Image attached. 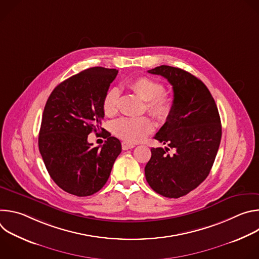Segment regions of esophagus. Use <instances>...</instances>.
<instances>
[{
	"mask_svg": "<svg viewBox=\"0 0 259 259\" xmlns=\"http://www.w3.org/2000/svg\"><path fill=\"white\" fill-rule=\"evenodd\" d=\"M135 145L134 144H132V143H128V142H125V141H123L122 142V149L124 150V151H127V150H130V149H133Z\"/></svg>",
	"mask_w": 259,
	"mask_h": 259,
	"instance_id": "34e87169",
	"label": "esophagus"
}]
</instances>
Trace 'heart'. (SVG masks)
<instances>
[{"label": "heart", "mask_w": 259, "mask_h": 259, "mask_svg": "<svg viewBox=\"0 0 259 259\" xmlns=\"http://www.w3.org/2000/svg\"><path fill=\"white\" fill-rule=\"evenodd\" d=\"M129 87L143 100L147 101V110L154 117L160 121L169 118L172 113L173 100L169 95L163 93L164 86L162 83L149 77H138L129 83ZM120 90L118 87H110L106 90L102 99V109L106 116L112 117L117 114ZM112 128L113 132L121 139L136 143L154 130V124L146 117H123L116 120Z\"/></svg>", "instance_id": "b5f03b06"}]
</instances>
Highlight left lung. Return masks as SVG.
Wrapping results in <instances>:
<instances>
[{"mask_svg": "<svg viewBox=\"0 0 259 259\" xmlns=\"http://www.w3.org/2000/svg\"><path fill=\"white\" fill-rule=\"evenodd\" d=\"M149 72L168 80L174 98L171 115L155 135L167 146L152 147L145 178L156 193L176 199L209 175L221 139L220 117L206 85L189 71L161 65ZM170 149L173 154L167 153Z\"/></svg>", "mask_w": 259, "mask_h": 259, "instance_id": "1", "label": "left lung"}]
</instances>
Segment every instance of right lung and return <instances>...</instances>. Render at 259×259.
I'll return each mask as SVG.
<instances>
[{
  "mask_svg": "<svg viewBox=\"0 0 259 259\" xmlns=\"http://www.w3.org/2000/svg\"><path fill=\"white\" fill-rule=\"evenodd\" d=\"M117 75L115 68L85 69L56 86L46 102L39 150L53 181L68 194L87 197L100 191L122 151L120 140L100 127L102 99ZM100 128L107 140L93 148L88 135Z\"/></svg>",
  "mask_w": 259,
  "mask_h": 259,
  "instance_id": "obj_1",
  "label": "right lung"
}]
</instances>
